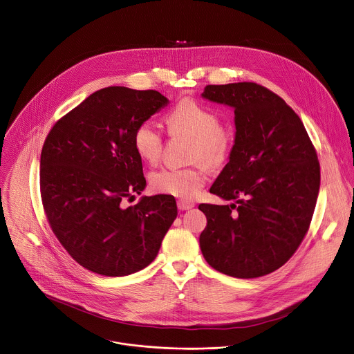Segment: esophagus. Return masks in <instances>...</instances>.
Wrapping results in <instances>:
<instances>
[{"label": "esophagus", "instance_id": "obj_1", "mask_svg": "<svg viewBox=\"0 0 354 354\" xmlns=\"http://www.w3.org/2000/svg\"><path fill=\"white\" fill-rule=\"evenodd\" d=\"M178 207H179V210H189V209L194 207V202L186 201V199H179L178 201Z\"/></svg>", "mask_w": 354, "mask_h": 354}]
</instances>
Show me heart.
I'll return each instance as SVG.
<instances>
[{"label": "heart", "mask_w": 354, "mask_h": 354, "mask_svg": "<svg viewBox=\"0 0 354 354\" xmlns=\"http://www.w3.org/2000/svg\"><path fill=\"white\" fill-rule=\"evenodd\" d=\"M168 130L174 134L182 133L194 138L192 158L201 160L207 167H218L224 162L231 149V133L221 126L217 111L193 99L180 100L165 117ZM162 133L151 120L141 122L134 130V148L149 164H156L162 152ZM206 182L203 165L176 168L162 167L152 172L151 186L155 192L194 198Z\"/></svg>", "instance_id": "1"}]
</instances>
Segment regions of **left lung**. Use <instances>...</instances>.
Instances as JSON below:
<instances>
[{
    "instance_id": "left-lung-1",
    "label": "left lung",
    "mask_w": 354,
    "mask_h": 354,
    "mask_svg": "<svg viewBox=\"0 0 354 354\" xmlns=\"http://www.w3.org/2000/svg\"><path fill=\"white\" fill-rule=\"evenodd\" d=\"M210 102L234 107L235 145L210 193L231 205L201 203L206 262L236 278L270 274L310 230L320 186L315 147L299 115L257 82L206 85Z\"/></svg>"
}]
</instances>
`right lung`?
I'll return each mask as SVG.
<instances>
[{
    "instance_id": "add662e5",
    "label": "right lung",
    "mask_w": 354,
    "mask_h": 354,
    "mask_svg": "<svg viewBox=\"0 0 354 354\" xmlns=\"http://www.w3.org/2000/svg\"><path fill=\"white\" fill-rule=\"evenodd\" d=\"M168 104L158 91L107 86L58 119L40 155V196L51 231L86 270L122 277L147 268L176 218L172 196H142L134 130Z\"/></svg>"
}]
</instances>
